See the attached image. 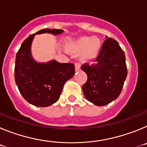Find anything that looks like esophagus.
<instances>
[{"mask_svg":"<svg viewBox=\"0 0 147 147\" xmlns=\"http://www.w3.org/2000/svg\"><path fill=\"white\" fill-rule=\"evenodd\" d=\"M75 70H76V71H80V64H78V63H76V64H75Z\"/></svg>","mask_w":147,"mask_h":147,"instance_id":"obj_1","label":"esophagus"}]
</instances>
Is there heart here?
Instances as JSON below:
<instances>
[{"instance_id":"1","label":"heart","mask_w":147,"mask_h":147,"mask_svg":"<svg viewBox=\"0 0 147 147\" xmlns=\"http://www.w3.org/2000/svg\"><path fill=\"white\" fill-rule=\"evenodd\" d=\"M65 51L70 54H80V60L84 63L93 62L97 59L102 49V42L97 37H79L76 40H67L64 44Z\"/></svg>"}]
</instances>
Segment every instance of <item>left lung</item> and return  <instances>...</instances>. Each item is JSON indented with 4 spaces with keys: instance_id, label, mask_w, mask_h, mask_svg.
Masks as SVG:
<instances>
[{
    "instance_id": "1",
    "label": "left lung",
    "mask_w": 147,
    "mask_h": 147,
    "mask_svg": "<svg viewBox=\"0 0 147 147\" xmlns=\"http://www.w3.org/2000/svg\"><path fill=\"white\" fill-rule=\"evenodd\" d=\"M106 38L96 64L82 66L88 76L82 86L83 93L89 102L96 106L108 105L119 96L127 75L124 51L116 40Z\"/></svg>"
}]
</instances>
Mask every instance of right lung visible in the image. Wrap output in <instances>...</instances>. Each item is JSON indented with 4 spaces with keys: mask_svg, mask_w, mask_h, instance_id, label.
I'll return each mask as SVG.
<instances>
[{
    "mask_svg": "<svg viewBox=\"0 0 147 147\" xmlns=\"http://www.w3.org/2000/svg\"><path fill=\"white\" fill-rule=\"evenodd\" d=\"M62 29L44 28L30 35L16 54L15 79L19 91L28 103L36 107H49L58 101L65 83L75 74L74 65L55 59L38 62L32 57L31 47L35 35H58Z\"/></svg>",
    "mask_w": 147,
    "mask_h": 147,
    "instance_id": "right-lung-1",
    "label": "right lung"
}]
</instances>
